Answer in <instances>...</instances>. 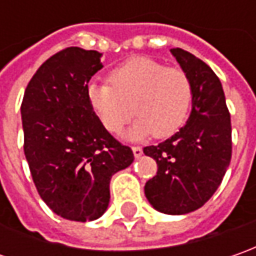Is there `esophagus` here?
Listing matches in <instances>:
<instances>
[{"instance_id": "34e87169", "label": "esophagus", "mask_w": 256, "mask_h": 256, "mask_svg": "<svg viewBox=\"0 0 256 256\" xmlns=\"http://www.w3.org/2000/svg\"><path fill=\"white\" fill-rule=\"evenodd\" d=\"M132 152H134V156L138 160V158H141L142 156V148L141 146H132Z\"/></svg>"}]
</instances>
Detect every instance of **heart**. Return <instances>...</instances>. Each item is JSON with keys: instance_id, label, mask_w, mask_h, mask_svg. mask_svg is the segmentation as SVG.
Here are the masks:
<instances>
[{"instance_id": "obj_1", "label": "heart", "mask_w": 256, "mask_h": 256, "mask_svg": "<svg viewBox=\"0 0 256 256\" xmlns=\"http://www.w3.org/2000/svg\"><path fill=\"white\" fill-rule=\"evenodd\" d=\"M110 81L112 86L98 81L86 85L88 104L110 132L121 131L132 118L131 102L140 118L125 134L128 140H141L151 134L166 138L185 122L191 108L192 86L182 70L136 56L116 66Z\"/></svg>"}]
</instances>
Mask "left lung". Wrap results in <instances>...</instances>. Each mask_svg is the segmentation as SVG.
Listing matches in <instances>:
<instances>
[{
  "label": "left lung",
  "instance_id": "8db88e82",
  "mask_svg": "<svg viewBox=\"0 0 256 256\" xmlns=\"http://www.w3.org/2000/svg\"><path fill=\"white\" fill-rule=\"evenodd\" d=\"M171 54L191 81L192 110L178 132L144 148L158 165L144 191L156 211L184 215L201 208L221 185L231 161V116L211 68L181 48H172Z\"/></svg>",
  "mask_w": 256,
  "mask_h": 256
}]
</instances>
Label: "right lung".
<instances>
[{
    "label": "right lung",
    "mask_w": 256,
    "mask_h": 256,
    "mask_svg": "<svg viewBox=\"0 0 256 256\" xmlns=\"http://www.w3.org/2000/svg\"><path fill=\"white\" fill-rule=\"evenodd\" d=\"M102 54L70 46L31 78L21 105L24 152L42 201L70 221H94L110 204L114 174L134 161L95 116L86 85Z\"/></svg>",
    "instance_id": "obj_1"
}]
</instances>
